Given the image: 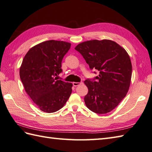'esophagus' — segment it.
<instances>
[{
  "label": "esophagus",
  "mask_w": 152,
  "mask_h": 152,
  "mask_svg": "<svg viewBox=\"0 0 152 152\" xmlns=\"http://www.w3.org/2000/svg\"><path fill=\"white\" fill-rule=\"evenodd\" d=\"M82 82H73L72 83L73 86H75V87H76L77 86H79V85L82 84Z\"/></svg>",
  "instance_id": "obj_1"
}]
</instances>
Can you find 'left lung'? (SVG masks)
<instances>
[{
	"instance_id": "left-lung-1",
	"label": "left lung",
	"mask_w": 152,
	"mask_h": 152,
	"mask_svg": "<svg viewBox=\"0 0 152 152\" xmlns=\"http://www.w3.org/2000/svg\"><path fill=\"white\" fill-rule=\"evenodd\" d=\"M75 50L82 55L91 70L99 71L93 80L84 82L89 89L84 97L86 106L98 114L110 112L129 90L132 65L128 54L116 42L108 39L85 41Z\"/></svg>"
}]
</instances>
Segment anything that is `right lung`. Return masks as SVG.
I'll list each match as a JSON object with an SVG mask.
<instances>
[{
	"label": "right lung",
	"instance_id": "obj_1",
	"mask_svg": "<svg viewBox=\"0 0 152 152\" xmlns=\"http://www.w3.org/2000/svg\"><path fill=\"white\" fill-rule=\"evenodd\" d=\"M71 44L49 40L31 48L23 60L20 77L26 93L41 111L54 113L63 107L72 84L58 80L61 61Z\"/></svg>",
	"mask_w": 152,
	"mask_h": 152
}]
</instances>
